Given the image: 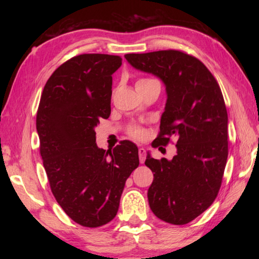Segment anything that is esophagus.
<instances>
[{
  "label": "esophagus",
  "mask_w": 259,
  "mask_h": 259,
  "mask_svg": "<svg viewBox=\"0 0 259 259\" xmlns=\"http://www.w3.org/2000/svg\"><path fill=\"white\" fill-rule=\"evenodd\" d=\"M138 154H139V161L140 163H144L146 160V150L144 147H139L138 150Z\"/></svg>",
  "instance_id": "obj_1"
}]
</instances>
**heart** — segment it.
<instances>
[{"mask_svg": "<svg viewBox=\"0 0 259 259\" xmlns=\"http://www.w3.org/2000/svg\"><path fill=\"white\" fill-rule=\"evenodd\" d=\"M148 80H151V78H139V80H138L137 82H136V84H137V83L146 82V81H148ZM129 135L133 136V137H135V138L143 139L144 137H145L146 131H145V129L143 128V126H140V125H133V126H130V128H129Z\"/></svg>", "mask_w": 259, "mask_h": 259, "instance_id": "obj_1", "label": "heart"}]
</instances>
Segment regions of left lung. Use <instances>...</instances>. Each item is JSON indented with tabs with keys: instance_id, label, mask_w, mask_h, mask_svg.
I'll use <instances>...</instances> for the list:
<instances>
[{
	"instance_id": "left-lung-1",
	"label": "left lung",
	"mask_w": 259,
	"mask_h": 259,
	"mask_svg": "<svg viewBox=\"0 0 259 259\" xmlns=\"http://www.w3.org/2000/svg\"><path fill=\"white\" fill-rule=\"evenodd\" d=\"M139 71L152 73L165 84L166 103L160 133L153 146L176 138L172 160L145 164L154 172L147 198L153 213L174 225H185L217 198L227 155V111L218 82L202 61L179 50L128 54Z\"/></svg>"
}]
</instances>
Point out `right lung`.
<instances>
[{"mask_svg": "<svg viewBox=\"0 0 259 259\" xmlns=\"http://www.w3.org/2000/svg\"><path fill=\"white\" fill-rule=\"evenodd\" d=\"M120 56L84 54L52 73L36 114L40 153L57 202L69 218L99 227L116 216L125 181L139 164L138 147L123 140L98 148L95 126L111 114L112 74Z\"/></svg>", "mask_w": 259, "mask_h": 259, "instance_id": "right-lung-1", "label": "right lung"}]
</instances>
